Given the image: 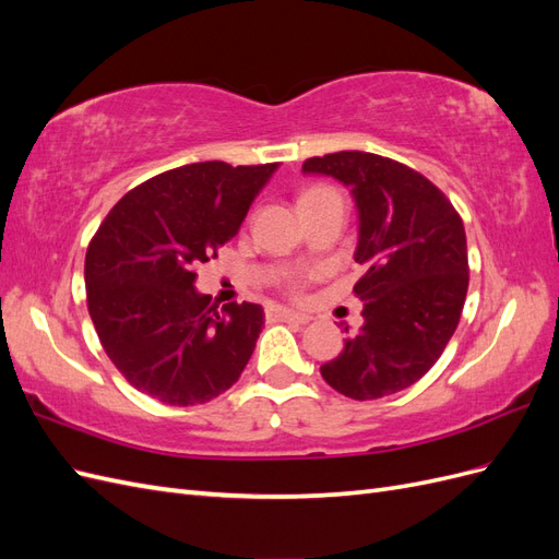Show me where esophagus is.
Returning a JSON list of instances; mask_svg holds the SVG:
<instances>
[{"instance_id":"obj_1","label":"esophagus","mask_w":559,"mask_h":559,"mask_svg":"<svg viewBox=\"0 0 559 559\" xmlns=\"http://www.w3.org/2000/svg\"><path fill=\"white\" fill-rule=\"evenodd\" d=\"M267 317H275L280 321H292V324H310L312 317L310 314H302V312H294V310H284V308H275L270 310Z\"/></svg>"}]
</instances>
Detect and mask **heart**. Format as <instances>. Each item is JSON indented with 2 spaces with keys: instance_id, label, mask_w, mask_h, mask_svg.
<instances>
[{
  "instance_id": "obj_1",
  "label": "heart",
  "mask_w": 559,
  "mask_h": 559,
  "mask_svg": "<svg viewBox=\"0 0 559 559\" xmlns=\"http://www.w3.org/2000/svg\"><path fill=\"white\" fill-rule=\"evenodd\" d=\"M326 193H333L331 189H326V186H308V189L300 193L298 202H306V200H312V198H319V195H326Z\"/></svg>"
}]
</instances>
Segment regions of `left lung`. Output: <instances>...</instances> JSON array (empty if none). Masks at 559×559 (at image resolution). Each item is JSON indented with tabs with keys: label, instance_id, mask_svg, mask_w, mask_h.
Wrapping results in <instances>:
<instances>
[{
	"label": "left lung",
	"instance_id": "left-lung-1",
	"mask_svg": "<svg viewBox=\"0 0 559 559\" xmlns=\"http://www.w3.org/2000/svg\"><path fill=\"white\" fill-rule=\"evenodd\" d=\"M302 173L349 186L359 212L354 261L366 267L354 284L364 326L321 378L354 401L396 394L438 361L460 324L468 289L462 216L427 177L378 154L314 156Z\"/></svg>",
	"mask_w": 559,
	"mask_h": 559
}]
</instances>
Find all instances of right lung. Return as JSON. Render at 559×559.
<instances>
[{"mask_svg":"<svg viewBox=\"0 0 559 559\" xmlns=\"http://www.w3.org/2000/svg\"><path fill=\"white\" fill-rule=\"evenodd\" d=\"M280 163H191L116 202L86 251L88 312L111 364L140 392L198 405L230 389L257 347L263 308L222 312L195 292V267L240 230Z\"/></svg>","mask_w":559,"mask_h":559,"instance_id":"right-lung-1","label":"right lung"}]
</instances>
